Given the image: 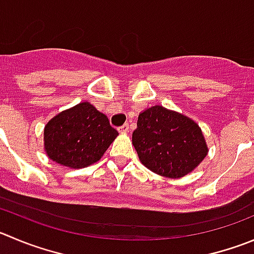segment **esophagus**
<instances>
[{
    "instance_id": "obj_1",
    "label": "esophagus",
    "mask_w": 254,
    "mask_h": 254,
    "mask_svg": "<svg viewBox=\"0 0 254 254\" xmlns=\"http://www.w3.org/2000/svg\"><path fill=\"white\" fill-rule=\"evenodd\" d=\"M129 127H128V123H125L123 126H121V127H118V131L121 132V133H126V132H128Z\"/></svg>"
}]
</instances>
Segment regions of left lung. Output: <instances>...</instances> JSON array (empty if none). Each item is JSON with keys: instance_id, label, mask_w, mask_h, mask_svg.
I'll list each match as a JSON object with an SVG mask.
<instances>
[{"instance_id": "left-lung-1", "label": "left lung", "mask_w": 254, "mask_h": 254, "mask_svg": "<svg viewBox=\"0 0 254 254\" xmlns=\"http://www.w3.org/2000/svg\"><path fill=\"white\" fill-rule=\"evenodd\" d=\"M132 143L142 165L168 178L192 172L208 152L203 133L194 121L162 106L139 113Z\"/></svg>"}]
</instances>
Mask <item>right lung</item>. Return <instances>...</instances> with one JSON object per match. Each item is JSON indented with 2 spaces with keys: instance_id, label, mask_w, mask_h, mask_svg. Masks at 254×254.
I'll return each mask as SVG.
<instances>
[{
  "instance_id": "add662e5",
  "label": "right lung",
  "mask_w": 254,
  "mask_h": 254,
  "mask_svg": "<svg viewBox=\"0 0 254 254\" xmlns=\"http://www.w3.org/2000/svg\"><path fill=\"white\" fill-rule=\"evenodd\" d=\"M117 134L107 116L89 102H81L46 125L45 151L60 165L83 168L100 161Z\"/></svg>"
}]
</instances>
